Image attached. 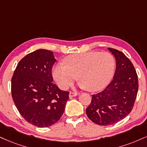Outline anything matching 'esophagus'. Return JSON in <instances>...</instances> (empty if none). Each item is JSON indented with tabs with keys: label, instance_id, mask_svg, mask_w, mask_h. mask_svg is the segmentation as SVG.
Here are the masks:
<instances>
[{
	"label": "esophagus",
	"instance_id": "obj_1",
	"mask_svg": "<svg viewBox=\"0 0 147 147\" xmlns=\"http://www.w3.org/2000/svg\"><path fill=\"white\" fill-rule=\"evenodd\" d=\"M78 94L76 93H75V92H70L69 93V97L70 98H72L73 97H75V96H76Z\"/></svg>",
	"mask_w": 147,
	"mask_h": 147
}]
</instances>
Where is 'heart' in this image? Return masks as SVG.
Masks as SVG:
<instances>
[{
  "label": "heart",
  "mask_w": 147,
  "mask_h": 147,
  "mask_svg": "<svg viewBox=\"0 0 147 147\" xmlns=\"http://www.w3.org/2000/svg\"><path fill=\"white\" fill-rule=\"evenodd\" d=\"M64 63L52 69V76L63 90L71 86L77 76L80 87H86L89 91L100 90L110 82L116 66L111 54L97 51L69 55L64 59Z\"/></svg>",
  "instance_id": "1"
}]
</instances>
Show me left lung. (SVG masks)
<instances>
[{"mask_svg":"<svg viewBox=\"0 0 147 147\" xmlns=\"http://www.w3.org/2000/svg\"><path fill=\"white\" fill-rule=\"evenodd\" d=\"M117 63L114 78L100 93L92 95L87 117L99 125H110L126 117L134 106L138 80L131 61L122 52L108 48Z\"/></svg>","mask_w":147,"mask_h":147,"instance_id":"left-lung-1","label":"left lung"}]
</instances>
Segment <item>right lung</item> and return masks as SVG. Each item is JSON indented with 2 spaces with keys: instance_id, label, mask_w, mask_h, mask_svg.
Instances as JSON below:
<instances>
[{
  "instance_id": "obj_1",
  "label": "right lung",
  "mask_w": 147,
  "mask_h": 147,
  "mask_svg": "<svg viewBox=\"0 0 147 147\" xmlns=\"http://www.w3.org/2000/svg\"><path fill=\"white\" fill-rule=\"evenodd\" d=\"M53 53L40 49L22 59L11 78V95L24 119L38 127H48L62 117L69 91L54 84Z\"/></svg>"
}]
</instances>
